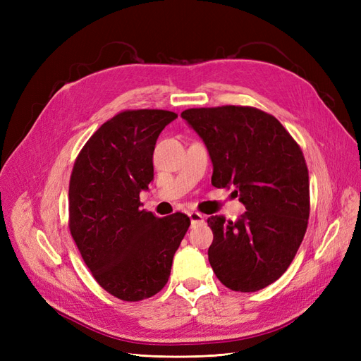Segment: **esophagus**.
<instances>
[{
	"label": "esophagus",
	"mask_w": 361,
	"mask_h": 361,
	"mask_svg": "<svg viewBox=\"0 0 361 361\" xmlns=\"http://www.w3.org/2000/svg\"><path fill=\"white\" fill-rule=\"evenodd\" d=\"M188 216H190V220H191V224H192V226H195V224H203V223H204V216H203L200 212L191 211V212H188Z\"/></svg>",
	"instance_id": "esophagus-1"
}]
</instances>
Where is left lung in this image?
I'll return each mask as SVG.
<instances>
[{"instance_id": "left-lung-1", "label": "left lung", "mask_w": 361, "mask_h": 361, "mask_svg": "<svg viewBox=\"0 0 361 361\" xmlns=\"http://www.w3.org/2000/svg\"><path fill=\"white\" fill-rule=\"evenodd\" d=\"M182 118L200 135L214 166L212 185L233 187L245 206L236 221L207 218L209 264L223 285L256 292L281 277L302 243L310 214L309 170L279 120L253 106L190 108Z\"/></svg>"}]
</instances>
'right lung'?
Here are the masks:
<instances>
[{"label":"right lung","mask_w":361,"mask_h":361,"mask_svg":"<svg viewBox=\"0 0 361 361\" xmlns=\"http://www.w3.org/2000/svg\"><path fill=\"white\" fill-rule=\"evenodd\" d=\"M178 117L126 110L105 122L81 149L69 182V228L87 268L113 297H154L170 277L173 256L191 224L182 212L158 218L140 209L154 180L161 130Z\"/></svg>","instance_id":"obj_1"}]
</instances>
